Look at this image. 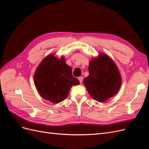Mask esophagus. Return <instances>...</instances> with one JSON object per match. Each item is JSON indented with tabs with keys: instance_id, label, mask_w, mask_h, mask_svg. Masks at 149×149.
Wrapping results in <instances>:
<instances>
[{
	"instance_id": "esophagus-1",
	"label": "esophagus",
	"mask_w": 149,
	"mask_h": 149,
	"mask_svg": "<svg viewBox=\"0 0 149 149\" xmlns=\"http://www.w3.org/2000/svg\"><path fill=\"white\" fill-rule=\"evenodd\" d=\"M78 80L79 81L80 83H82V81H83V77H82V76H80V77H79Z\"/></svg>"
}]
</instances>
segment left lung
I'll use <instances>...</instances> for the list:
<instances>
[{
	"label": "left lung",
	"mask_w": 149,
	"mask_h": 149,
	"mask_svg": "<svg viewBox=\"0 0 149 149\" xmlns=\"http://www.w3.org/2000/svg\"><path fill=\"white\" fill-rule=\"evenodd\" d=\"M89 76L83 83L91 97L104 102L116 94L120 87L121 78L118 68L111 58L100 54L89 63Z\"/></svg>",
	"instance_id": "obj_1"
}]
</instances>
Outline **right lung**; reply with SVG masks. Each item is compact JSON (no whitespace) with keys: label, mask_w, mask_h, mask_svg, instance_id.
Listing matches in <instances>:
<instances>
[{"label":"right lung","mask_w":149,"mask_h":149,"mask_svg":"<svg viewBox=\"0 0 149 149\" xmlns=\"http://www.w3.org/2000/svg\"><path fill=\"white\" fill-rule=\"evenodd\" d=\"M34 83L40 96L53 103L65 100L72 86L79 84L65 58L58 59L53 55L47 56L38 66Z\"/></svg>","instance_id":"add662e5"}]
</instances>
